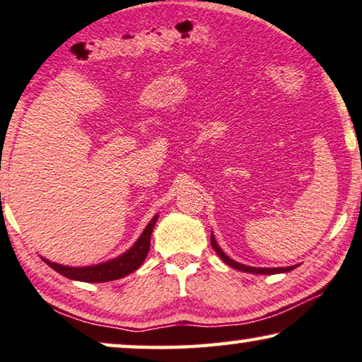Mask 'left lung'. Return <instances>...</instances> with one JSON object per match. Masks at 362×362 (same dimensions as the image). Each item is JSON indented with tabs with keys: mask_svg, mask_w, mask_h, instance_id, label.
<instances>
[{
	"mask_svg": "<svg viewBox=\"0 0 362 362\" xmlns=\"http://www.w3.org/2000/svg\"><path fill=\"white\" fill-rule=\"evenodd\" d=\"M210 243H212V247L215 249V252L218 254V257H220L221 260H223L225 264H228V265L233 267V269H236V270L247 272V274H259V275L286 274V272H290V270H293V269H294V267H296V265H291V267H278V269H257V267H249V265L239 264V262H236V260H233V259L228 257V255H226L223 251H221L218 244H216V241H215V236H214V233H212V235H210Z\"/></svg>",
	"mask_w": 362,
	"mask_h": 362,
	"instance_id": "obj_1",
	"label": "left lung"
}]
</instances>
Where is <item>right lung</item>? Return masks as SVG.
I'll return each instance as SVG.
<instances>
[{
	"label": "right lung",
	"mask_w": 362,
	"mask_h": 362,
	"mask_svg": "<svg viewBox=\"0 0 362 362\" xmlns=\"http://www.w3.org/2000/svg\"><path fill=\"white\" fill-rule=\"evenodd\" d=\"M157 220L158 215H155L153 218L150 220V223L146 226V230L142 231L141 238L137 239L134 246H132L129 251H126L123 255H119V257H116L113 260H108V262L90 267H66L57 262H49V260L43 257L42 259L43 262H47L53 270H57L59 275L71 278V280L87 283H103L118 280V278H123L137 270L139 267L142 265L144 260H146L150 249V236H152L153 226L157 223Z\"/></svg>",
	"instance_id": "add662e5"
}]
</instances>
